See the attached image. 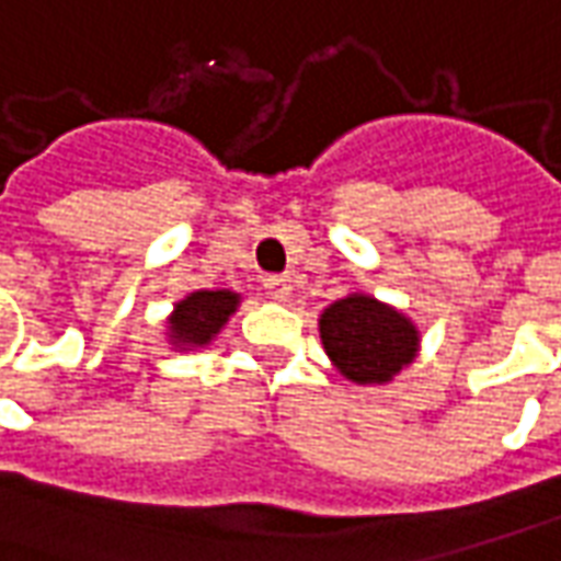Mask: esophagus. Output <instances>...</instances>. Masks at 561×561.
Returning a JSON list of instances; mask_svg holds the SVG:
<instances>
[{
  "instance_id": "obj_1",
  "label": "esophagus",
  "mask_w": 561,
  "mask_h": 561,
  "mask_svg": "<svg viewBox=\"0 0 561 561\" xmlns=\"http://www.w3.org/2000/svg\"><path fill=\"white\" fill-rule=\"evenodd\" d=\"M263 289L268 298H275V301H286V298L293 296V280H289V277H280V275H268V277H263Z\"/></svg>"
}]
</instances>
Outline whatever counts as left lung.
<instances>
[{
    "instance_id": "left-lung-1",
    "label": "left lung",
    "mask_w": 561,
    "mask_h": 561,
    "mask_svg": "<svg viewBox=\"0 0 561 561\" xmlns=\"http://www.w3.org/2000/svg\"><path fill=\"white\" fill-rule=\"evenodd\" d=\"M320 337L331 365L358 386H382L419 353V329L410 317L365 293L322 310Z\"/></svg>"
}]
</instances>
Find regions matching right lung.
<instances>
[{"label": "right lung", "instance_id": "obj_1", "mask_svg": "<svg viewBox=\"0 0 561 561\" xmlns=\"http://www.w3.org/2000/svg\"><path fill=\"white\" fill-rule=\"evenodd\" d=\"M239 308V293L230 289H199L182 298L170 317V343L179 350L206 346Z\"/></svg>", "mask_w": 561, "mask_h": 561}]
</instances>
